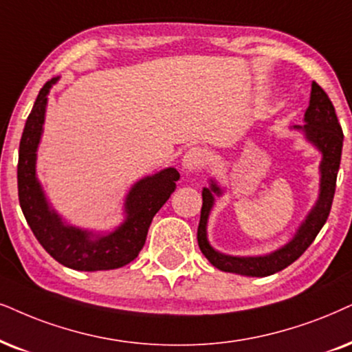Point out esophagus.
<instances>
[{"label":"esophagus","mask_w":352,"mask_h":352,"mask_svg":"<svg viewBox=\"0 0 352 352\" xmlns=\"http://www.w3.org/2000/svg\"><path fill=\"white\" fill-rule=\"evenodd\" d=\"M204 162V153L201 148H190L186 151L184 159H182V166H184L185 172L198 170Z\"/></svg>","instance_id":"1"}]
</instances>
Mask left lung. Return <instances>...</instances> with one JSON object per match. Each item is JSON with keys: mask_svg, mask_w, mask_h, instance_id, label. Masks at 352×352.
I'll use <instances>...</instances> for the list:
<instances>
[{"mask_svg": "<svg viewBox=\"0 0 352 352\" xmlns=\"http://www.w3.org/2000/svg\"><path fill=\"white\" fill-rule=\"evenodd\" d=\"M304 122L305 124H302V126L294 124V130L304 133L305 140L322 153L320 193L315 206L310 209V212L299 226L294 237L289 240L284 247L268 253V255L260 256H232L214 250L208 242L206 226L209 212L214 206V195L221 197L222 188L214 180H211L209 188H203V206L198 226V245L203 255L208 258L209 263L216 266L217 270L226 271V273L256 276V278L274 274L278 271L287 268L291 263H294L322 230L324 222L328 219V214H330L333 197H335L336 177L341 162L342 130L330 97L315 81L312 82L310 104L305 110Z\"/></svg>", "mask_w": 352, "mask_h": 352, "instance_id": "1", "label": "left lung"}]
</instances>
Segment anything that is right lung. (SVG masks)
I'll return each instance as SVG.
<instances>
[{
	"label": "right lung",
	"mask_w": 352,
	"mask_h": 352,
	"mask_svg": "<svg viewBox=\"0 0 352 352\" xmlns=\"http://www.w3.org/2000/svg\"><path fill=\"white\" fill-rule=\"evenodd\" d=\"M60 78H53L40 89L22 131L17 162V191L21 209L40 245L58 263L78 271L122 268L135 260L144 247L148 229L155 212L175 191L180 173L173 167L136 182L124 199V221L113 232L94 234L63 222L47 201L35 175L37 148L42 138L48 92Z\"/></svg>",
	"instance_id": "obj_1"
}]
</instances>
